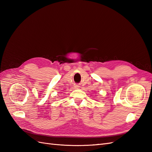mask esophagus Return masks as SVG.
I'll return each instance as SVG.
<instances>
[{"instance_id": "34e87169", "label": "esophagus", "mask_w": 152, "mask_h": 152, "mask_svg": "<svg viewBox=\"0 0 152 152\" xmlns=\"http://www.w3.org/2000/svg\"><path fill=\"white\" fill-rule=\"evenodd\" d=\"M74 87H75V89H79V86H78V85H75Z\"/></svg>"}]
</instances>
